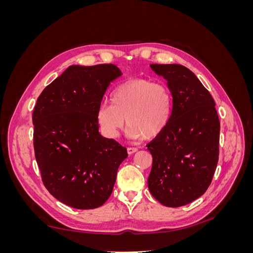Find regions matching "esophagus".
<instances>
[{
    "instance_id": "esophagus-1",
    "label": "esophagus",
    "mask_w": 253,
    "mask_h": 253,
    "mask_svg": "<svg viewBox=\"0 0 253 253\" xmlns=\"http://www.w3.org/2000/svg\"><path fill=\"white\" fill-rule=\"evenodd\" d=\"M126 151H127L128 155H132V154H134V153L137 152V149L136 148H127Z\"/></svg>"
}]
</instances>
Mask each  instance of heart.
I'll return each instance as SVG.
<instances>
[{"instance_id": "heart-1", "label": "heart", "mask_w": 253, "mask_h": 253, "mask_svg": "<svg viewBox=\"0 0 253 253\" xmlns=\"http://www.w3.org/2000/svg\"><path fill=\"white\" fill-rule=\"evenodd\" d=\"M171 90L163 83L132 79L113 91L112 104L102 102L97 110V122L102 134L116 138L126 119V136L137 140L154 139L162 135L172 117Z\"/></svg>"}]
</instances>
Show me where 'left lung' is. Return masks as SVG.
I'll return each instance as SVG.
<instances>
[{"label": "left lung", "mask_w": 253, "mask_h": 253, "mask_svg": "<svg viewBox=\"0 0 253 253\" xmlns=\"http://www.w3.org/2000/svg\"><path fill=\"white\" fill-rule=\"evenodd\" d=\"M167 81L173 98L170 124L147 147L153 157L148 187L167 207H180L202 196L218 162L219 120L215 102L202 82L180 64H151Z\"/></svg>", "instance_id": "obj_1"}]
</instances>
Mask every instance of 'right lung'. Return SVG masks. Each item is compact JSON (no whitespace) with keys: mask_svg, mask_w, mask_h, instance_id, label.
<instances>
[{"mask_svg":"<svg viewBox=\"0 0 253 253\" xmlns=\"http://www.w3.org/2000/svg\"><path fill=\"white\" fill-rule=\"evenodd\" d=\"M122 75L114 64L71 65L43 89L33 114L34 147L48 192L75 209L110 197L126 149L99 133L97 110Z\"/></svg>","mask_w":253,"mask_h":253,"instance_id":"right-lung-1","label":"right lung"}]
</instances>
